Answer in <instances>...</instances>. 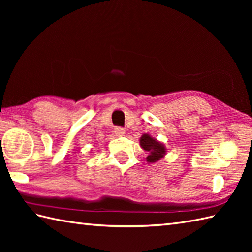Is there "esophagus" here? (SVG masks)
<instances>
[{"mask_svg": "<svg viewBox=\"0 0 252 252\" xmlns=\"http://www.w3.org/2000/svg\"><path fill=\"white\" fill-rule=\"evenodd\" d=\"M125 133H126V131H125V129H122V127H120V126L115 127V134L117 136H119V137L125 136Z\"/></svg>", "mask_w": 252, "mask_h": 252, "instance_id": "esophagus-1", "label": "esophagus"}]
</instances>
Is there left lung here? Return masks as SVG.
Returning a JSON list of instances; mask_svg holds the SVG:
<instances>
[{
  "instance_id": "left-lung-1",
  "label": "left lung",
  "mask_w": 252,
  "mask_h": 252,
  "mask_svg": "<svg viewBox=\"0 0 252 252\" xmlns=\"http://www.w3.org/2000/svg\"><path fill=\"white\" fill-rule=\"evenodd\" d=\"M140 145L144 151H146L148 153L146 160L149 163L158 161V160L163 158L164 155L167 154V148H165L163 144L156 140V138L153 137L152 135L147 134V133L141 136Z\"/></svg>"
}]
</instances>
